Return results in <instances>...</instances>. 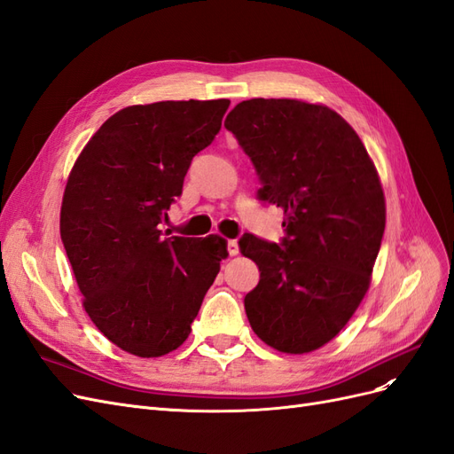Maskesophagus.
<instances>
[{"mask_svg":"<svg viewBox=\"0 0 454 454\" xmlns=\"http://www.w3.org/2000/svg\"><path fill=\"white\" fill-rule=\"evenodd\" d=\"M227 252H229V255H237L239 254V242L237 240H229L227 242Z\"/></svg>","mask_w":454,"mask_h":454,"instance_id":"esophagus-1","label":"esophagus"}]
</instances>
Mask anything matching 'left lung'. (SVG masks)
<instances>
[{
	"mask_svg": "<svg viewBox=\"0 0 454 454\" xmlns=\"http://www.w3.org/2000/svg\"><path fill=\"white\" fill-rule=\"evenodd\" d=\"M225 129L254 162L257 199L284 210L280 244L246 232L259 282L244 297L255 335L286 354L332 340L362 303L387 223L375 164L333 109L290 98L235 106Z\"/></svg>",
	"mask_w": 454,
	"mask_h": 454,
	"instance_id": "obj_1",
	"label": "left lung"
}]
</instances>
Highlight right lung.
Returning a JSON list of instances; mask_svg holds the SVG:
<instances>
[{
  "label": "right lung",
  "mask_w": 454,
  "mask_h": 454,
  "mask_svg": "<svg viewBox=\"0 0 454 454\" xmlns=\"http://www.w3.org/2000/svg\"><path fill=\"white\" fill-rule=\"evenodd\" d=\"M229 104L167 100L121 109L67 177L60 237L83 307L114 345L140 358L168 354L189 337L227 257L222 237H164L159 225Z\"/></svg>",
  "instance_id": "add662e5"
}]
</instances>
